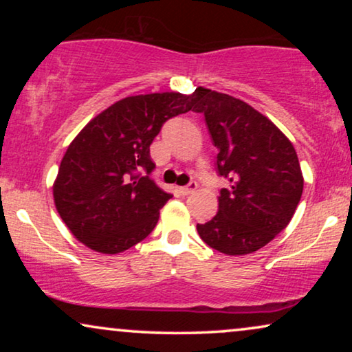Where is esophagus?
Instances as JSON below:
<instances>
[{"mask_svg":"<svg viewBox=\"0 0 352 352\" xmlns=\"http://www.w3.org/2000/svg\"><path fill=\"white\" fill-rule=\"evenodd\" d=\"M197 187H199V184H197L195 181H192V182H189V184L187 186H184V187H179V192L182 195H189V194H192V192H194Z\"/></svg>","mask_w":352,"mask_h":352,"instance_id":"esophagus-1","label":"esophagus"}]
</instances>
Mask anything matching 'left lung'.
Returning a JSON list of instances; mask_svg holds the SVG:
<instances>
[{"label": "left lung", "mask_w": 352, "mask_h": 352, "mask_svg": "<svg viewBox=\"0 0 352 352\" xmlns=\"http://www.w3.org/2000/svg\"><path fill=\"white\" fill-rule=\"evenodd\" d=\"M194 104L218 148V175L230 182L219 192L214 218L197 224L200 239L229 256L256 252L287 228L300 204L305 179L295 147L271 120L232 96L199 86Z\"/></svg>", "instance_id": "left-lung-1"}]
</instances>
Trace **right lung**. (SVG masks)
<instances>
[{
	"label": "right lung",
	"instance_id": "add662e5",
	"mask_svg": "<svg viewBox=\"0 0 352 352\" xmlns=\"http://www.w3.org/2000/svg\"><path fill=\"white\" fill-rule=\"evenodd\" d=\"M194 107V94L129 96L81 129L52 186L57 213L86 247L117 254L152 232L171 199L151 179V144L166 120Z\"/></svg>",
	"mask_w": 352,
	"mask_h": 352
}]
</instances>
